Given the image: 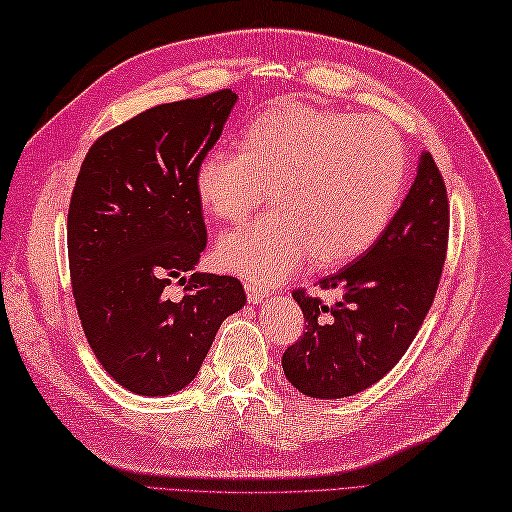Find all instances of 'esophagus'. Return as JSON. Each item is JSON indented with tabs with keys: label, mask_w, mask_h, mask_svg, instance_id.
Segmentation results:
<instances>
[{
	"label": "esophagus",
	"mask_w": 512,
	"mask_h": 512,
	"mask_svg": "<svg viewBox=\"0 0 512 512\" xmlns=\"http://www.w3.org/2000/svg\"><path fill=\"white\" fill-rule=\"evenodd\" d=\"M246 295L250 303H262L264 299H268V292L264 288H257V286H246Z\"/></svg>",
	"instance_id": "34e87169"
}]
</instances>
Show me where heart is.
<instances>
[{
    "label": "heart",
    "mask_w": 512,
    "mask_h": 512,
    "mask_svg": "<svg viewBox=\"0 0 512 512\" xmlns=\"http://www.w3.org/2000/svg\"><path fill=\"white\" fill-rule=\"evenodd\" d=\"M407 156L394 129L374 118L288 105L259 118L239 154L211 149L195 169L202 206L239 222L264 202L273 211L228 231L217 262L257 284H277L303 257L334 266L365 253L394 217Z\"/></svg>",
    "instance_id": "b5f03b06"
}]
</instances>
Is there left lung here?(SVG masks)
Masks as SVG:
<instances>
[{
  "label": "left lung",
  "instance_id": "8db88e82",
  "mask_svg": "<svg viewBox=\"0 0 512 512\" xmlns=\"http://www.w3.org/2000/svg\"><path fill=\"white\" fill-rule=\"evenodd\" d=\"M449 237V200L429 151L389 226L354 262L319 279L339 299L295 290L306 332L281 358L284 374L310 398H345L378 383L402 354L436 297Z\"/></svg>",
  "mask_w": 512,
  "mask_h": 512
}]
</instances>
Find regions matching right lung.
I'll return each instance as SVG.
<instances>
[{
	"label": "right lung",
	"mask_w": 512,
	"mask_h": 512,
	"mask_svg": "<svg viewBox=\"0 0 512 512\" xmlns=\"http://www.w3.org/2000/svg\"><path fill=\"white\" fill-rule=\"evenodd\" d=\"M235 103L220 90L151 107L96 140L76 178L74 303L94 356L132 394L187 387L222 321L246 303L235 277L195 273L206 248L195 169ZM171 280L188 284L180 302L164 295Z\"/></svg>",
	"instance_id": "obj_1"
}]
</instances>
